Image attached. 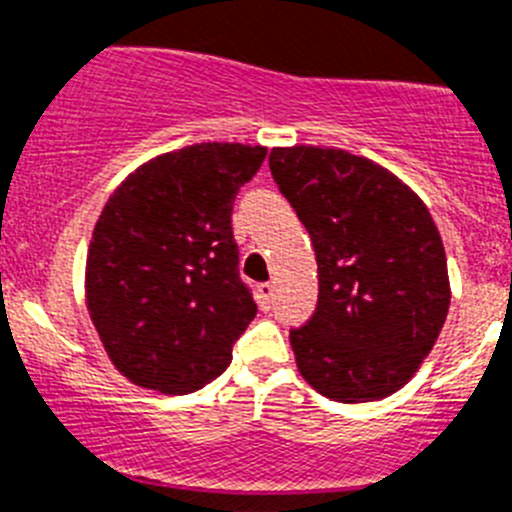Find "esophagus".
I'll return each mask as SVG.
<instances>
[{
    "label": "esophagus",
    "instance_id": "esophagus-1",
    "mask_svg": "<svg viewBox=\"0 0 512 512\" xmlns=\"http://www.w3.org/2000/svg\"><path fill=\"white\" fill-rule=\"evenodd\" d=\"M257 303H260L262 311H270V303H273V285L265 283L257 288Z\"/></svg>",
    "mask_w": 512,
    "mask_h": 512
}]
</instances>
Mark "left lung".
I'll return each instance as SVG.
<instances>
[{
  "label": "left lung",
  "mask_w": 512,
  "mask_h": 512,
  "mask_svg": "<svg viewBox=\"0 0 512 512\" xmlns=\"http://www.w3.org/2000/svg\"><path fill=\"white\" fill-rule=\"evenodd\" d=\"M270 170L319 265L316 311L290 331L298 372L339 403L388 398L416 375L449 313L434 219L395 173L339 147H273Z\"/></svg>",
  "instance_id": "left-lung-1"
}]
</instances>
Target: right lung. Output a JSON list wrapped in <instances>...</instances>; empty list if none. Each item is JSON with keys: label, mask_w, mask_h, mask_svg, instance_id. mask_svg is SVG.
Instances as JSON below:
<instances>
[{"label": "right lung", "mask_w": 512, "mask_h": 512, "mask_svg": "<svg viewBox=\"0 0 512 512\" xmlns=\"http://www.w3.org/2000/svg\"><path fill=\"white\" fill-rule=\"evenodd\" d=\"M262 145L199 142L155 155L124 178L96 219L86 308L119 375L186 395L232 362L257 313L237 273L234 196Z\"/></svg>", "instance_id": "1"}]
</instances>
